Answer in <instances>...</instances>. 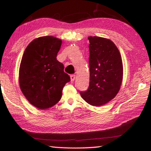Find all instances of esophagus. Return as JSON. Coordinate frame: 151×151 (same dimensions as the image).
<instances>
[{"mask_svg": "<svg viewBox=\"0 0 151 151\" xmlns=\"http://www.w3.org/2000/svg\"><path fill=\"white\" fill-rule=\"evenodd\" d=\"M75 78H76V75L72 74V75L70 76V79H71V81H74Z\"/></svg>", "mask_w": 151, "mask_h": 151, "instance_id": "obj_1", "label": "esophagus"}]
</instances>
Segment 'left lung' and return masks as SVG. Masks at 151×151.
Wrapping results in <instances>:
<instances>
[{
	"instance_id": "8db88e82",
	"label": "left lung",
	"mask_w": 151,
	"mask_h": 151,
	"mask_svg": "<svg viewBox=\"0 0 151 151\" xmlns=\"http://www.w3.org/2000/svg\"><path fill=\"white\" fill-rule=\"evenodd\" d=\"M90 81L88 90L80 92L86 102L101 106L113 99L121 88L123 66L121 53L111 40L88 36Z\"/></svg>"
}]
</instances>
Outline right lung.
<instances>
[{"instance_id":"1","label":"right lung","mask_w":151,"mask_h":151,"mask_svg":"<svg viewBox=\"0 0 151 151\" xmlns=\"http://www.w3.org/2000/svg\"><path fill=\"white\" fill-rule=\"evenodd\" d=\"M62 40L56 37H39L24 51L19 71L21 91L39 109L53 107L62 97L64 86L70 81L64 65L57 60Z\"/></svg>"}]
</instances>
